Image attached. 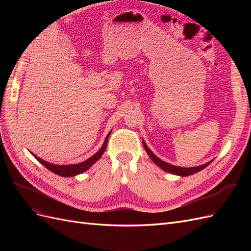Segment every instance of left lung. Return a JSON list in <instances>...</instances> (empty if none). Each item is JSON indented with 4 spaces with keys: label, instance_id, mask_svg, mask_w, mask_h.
Here are the masks:
<instances>
[{
    "label": "left lung",
    "instance_id": "1",
    "mask_svg": "<svg viewBox=\"0 0 251 251\" xmlns=\"http://www.w3.org/2000/svg\"><path fill=\"white\" fill-rule=\"evenodd\" d=\"M142 142H143L144 150L147 151V153L149 154V156L151 157V160H153V161L159 166V168H161L163 171L168 172V173H171V174H174V175H178V176H183V177H185V176H189V175L196 174V173H198V172L202 171L203 169L206 168V166H208V165L212 162V160H211V161H209V162H207V163H205V164H203V165L195 166V168H180V166H175V165H173V164H170V163H168V162L162 161L161 159H159V158L153 153V151H151L148 148V146L146 144V142H144L143 139H142Z\"/></svg>",
    "mask_w": 251,
    "mask_h": 251
}]
</instances>
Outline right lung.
I'll use <instances>...</instances> for the list:
<instances>
[{
  "instance_id": "1",
  "label": "right lung",
  "mask_w": 251,
  "mask_h": 251,
  "mask_svg": "<svg viewBox=\"0 0 251 251\" xmlns=\"http://www.w3.org/2000/svg\"><path fill=\"white\" fill-rule=\"evenodd\" d=\"M110 134H111V132L108 134L107 137H105V140L102 144V147L100 148V151H97L96 154H94L92 157L87 159L86 161L77 163V164H69V165H58L57 164L56 165V164H52V163H49L47 161L43 160V159L37 157L34 154H32V155L37 159V161L42 163L45 168H47L52 173H54V174L58 175V176H62V177H73V176H76V175H78V174L86 172L89 168H91V166H92L98 160V159L102 156L105 149H107V144H108V139H109Z\"/></svg>"
}]
</instances>
